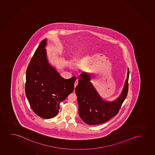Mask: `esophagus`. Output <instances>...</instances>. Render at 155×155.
<instances>
[{
    "mask_svg": "<svg viewBox=\"0 0 155 155\" xmlns=\"http://www.w3.org/2000/svg\"><path fill=\"white\" fill-rule=\"evenodd\" d=\"M78 79H77L76 81H75V82H74V89H75V88H76V87L77 85H78Z\"/></svg>",
    "mask_w": 155,
    "mask_h": 155,
    "instance_id": "1",
    "label": "esophagus"
}]
</instances>
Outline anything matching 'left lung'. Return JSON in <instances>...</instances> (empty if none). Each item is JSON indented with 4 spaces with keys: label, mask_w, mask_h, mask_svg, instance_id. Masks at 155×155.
Segmentation results:
<instances>
[{
    "label": "left lung",
    "mask_w": 155,
    "mask_h": 155,
    "mask_svg": "<svg viewBox=\"0 0 155 155\" xmlns=\"http://www.w3.org/2000/svg\"><path fill=\"white\" fill-rule=\"evenodd\" d=\"M129 77L128 69L127 78L121 95L112 102H107L102 99L90 81L91 75L82 72L75 89L79 115L81 120L89 125H97L105 123L115 116L127 96Z\"/></svg>",
    "instance_id": "obj_1"
}]
</instances>
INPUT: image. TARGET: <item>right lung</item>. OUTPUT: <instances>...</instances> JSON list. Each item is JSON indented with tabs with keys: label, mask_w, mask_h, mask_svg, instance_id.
I'll return each mask as SVG.
<instances>
[{
	"label": "right lung",
	"mask_w": 155,
	"mask_h": 155,
	"mask_svg": "<svg viewBox=\"0 0 155 155\" xmlns=\"http://www.w3.org/2000/svg\"><path fill=\"white\" fill-rule=\"evenodd\" d=\"M47 43V39L41 41L28 66L25 94L33 112L48 119L57 115L60 103L74 91L76 77L64 79L50 65L45 49Z\"/></svg>",
	"instance_id": "1"
}]
</instances>
